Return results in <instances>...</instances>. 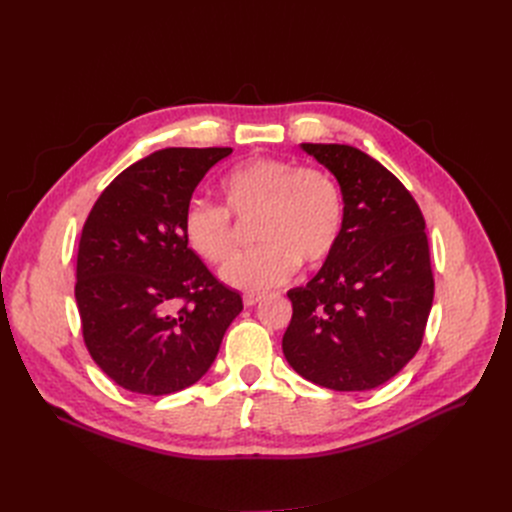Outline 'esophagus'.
<instances>
[{
  "label": "esophagus",
  "instance_id": "obj_1",
  "mask_svg": "<svg viewBox=\"0 0 512 512\" xmlns=\"http://www.w3.org/2000/svg\"><path fill=\"white\" fill-rule=\"evenodd\" d=\"M260 300H262V294H243V304H246L248 308L256 306Z\"/></svg>",
  "mask_w": 512,
  "mask_h": 512
}]
</instances>
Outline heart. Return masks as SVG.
Listing matches in <instances>:
<instances>
[{
	"instance_id": "obj_1",
	"label": "heart",
	"mask_w": 512,
	"mask_h": 512,
	"mask_svg": "<svg viewBox=\"0 0 512 512\" xmlns=\"http://www.w3.org/2000/svg\"><path fill=\"white\" fill-rule=\"evenodd\" d=\"M225 204L193 200L183 216L191 250L210 264L227 262L237 248L241 221L258 216L260 246L233 258L223 279L248 291L269 289L296 273L323 266L339 246L344 231V198L331 175L321 168H296L279 158H252L235 166L221 183Z\"/></svg>"
}]
</instances>
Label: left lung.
Returning a JSON list of instances; mask_svg holds the SVG:
<instances>
[{"label": "left lung", "instance_id": "1", "mask_svg": "<svg viewBox=\"0 0 512 512\" xmlns=\"http://www.w3.org/2000/svg\"><path fill=\"white\" fill-rule=\"evenodd\" d=\"M337 179L344 231L306 285L287 291L283 354L298 375L335 392H364L398 375L423 342L433 304L425 218L408 189L369 154L300 143Z\"/></svg>", "mask_w": 512, "mask_h": 512}]
</instances>
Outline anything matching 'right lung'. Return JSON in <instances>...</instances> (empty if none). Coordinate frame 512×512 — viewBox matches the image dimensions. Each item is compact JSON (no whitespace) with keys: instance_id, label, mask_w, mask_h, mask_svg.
<instances>
[{"instance_id":"right-lung-1","label":"right lung","mask_w":512,"mask_h":512,"mask_svg":"<svg viewBox=\"0 0 512 512\" xmlns=\"http://www.w3.org/2000/svg\"><path fill=\"white\" fill-rule=\"evenodd\" d=\"M231 152L158 150L123 170L87 216L75 285L85 346L129 392L166 396L200 381L243 310L183 231L193 191Z\"/></svg>"}]
</instances>
